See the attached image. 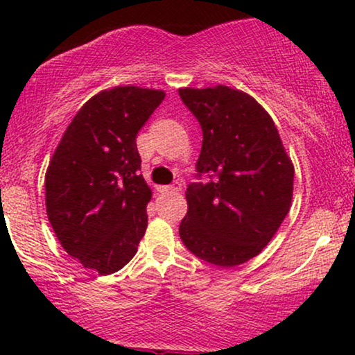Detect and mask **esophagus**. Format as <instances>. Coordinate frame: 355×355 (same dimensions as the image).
Here are the masks:
<instances>
[{"mask_svg":"<svg viewBox=\"0 0 355 355\" xmlns=\"http://www.w3.org/2000/svg\"><path fill=\"white\" fill-rule=\"evenodd\" d=\"M160 191H165V193H178V191H182V183L175 182V183H172V185L160 187Z\"/></svg>","mask_w":355,"mask_h":355,"instance_id":"1","label":"esophagus"}]
</instances>
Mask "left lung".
I'll return each instance as SVG.
<instances>
[{
  "label": "left lung",
  "instance_id": "8db88e82",
  "mask_svg": "<svg viewBox=\"0 0 355 355\" xmlns=\"http://www.w3.org/2000/svg\"><path fill=\"white\" fill-rule=\"evenodd\" d=\"M178 93L203 132L197 172L211 177L187 189L180 239L205 262L240 266L263 250L288 214L294 165L274 120L248 93L225 85Z\"/></svg>",
  "mask_w": 355,
  "mask_h": 355
}]
</instances>
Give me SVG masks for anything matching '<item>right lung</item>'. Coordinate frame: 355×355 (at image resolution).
Here are the masks:
<instances>
[{"label":"right lung","mask_w":355,"mask_h":355,"mask_svg":"<svg viewBox=\"0 0 355 355\" xmlns=\"http://www.w3.org/2000/svg\"><path fill=\"white\" fill-rule=\"evenodd\" d=\"M165 98L162 89L113 87L78 110L44 175L56 239L85 268L125 267L145 235L152 190L140 175L137 133Z\"/></svg>","instance_id":"add662e5"}]
</instances>
